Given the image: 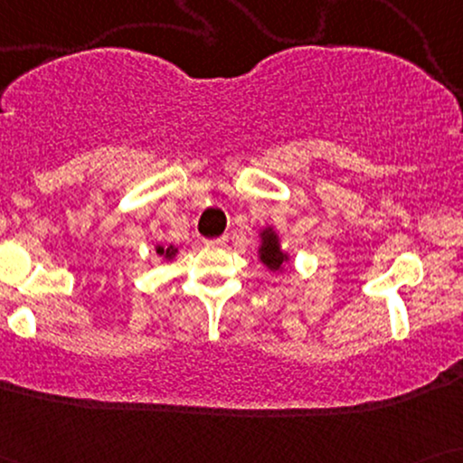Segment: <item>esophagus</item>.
I'll return each instance as SVG.
<instances>
[{"instance_id": "esophagus-1", "label": "esophagus", "mask_w": 463, "mask_h": 463, "mask_svg": "<svg viewBox=\"0 0 463 463\" xmlns=\"http://www.w3.org/2000/svg\"><path fill=\"white\" fill-rule=\"evenodd\" d=\"M227 238L221 236V238H213V240H206V244L211 246V249H219V246H225Z\"/></svg>"}]
</instances>
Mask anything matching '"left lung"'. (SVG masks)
Segmentation results:
<instances>
[{
    "mask_svg": "<svg viewBox=\"0 0 463 463\" xmlns=\"http://www.w3.org/2000/svg\"><path fill=\"white\" fill-rule=\"evenodd\" d=\"M259 259L269 271H280L282 265L288 261V255L280 249V238L271 227L261 232V246H259Z\"/></svg>",
    "mask_w": 463,
    "mask_h": 463,
    "instance_id": "1",
    "label": "left lung"
}]
</instances>
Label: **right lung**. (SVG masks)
<instances>
[{
    "instance_id": "right-lung-1",
    "label": "right lung",
    "mask_w": 463,
    "mask_h": 463,
    "mask_svg": "<svg viewBox=\"0 0 463 463\" xmlns=\"http://www.w3.org/2000/svg\"><path fill=\"white\" fill-rule=\"evenodd\" d=\"M156 252H157V255H160V257H164V259H168V261H170V259H175V255H176V252H179V249H176V246L175 244H168V246H156Z\"/></svg>"
}]
</instances>
